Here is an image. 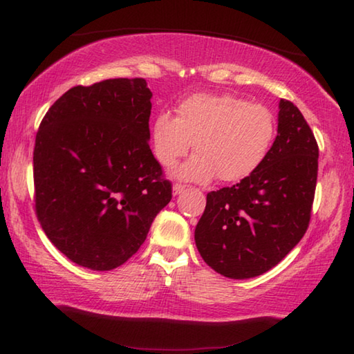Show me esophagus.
<instances>
[{
    "label": "esophagus",
    "mask_w": 354,
    "mask_h": 354,
    "mask_svg": "<svg viewBox=\"0 0 354 354\" xmlns=\"http://www.w3.org/2000/svg\"><path fill=\"white\" fill-rule=\"evenodd\" d=\"M185 187H187V185H185V184L175 183V184H173V195H179V194H181V192L185 190Z\"/></svg>",
    "instance_id": "obj_1"
}]
</instances>
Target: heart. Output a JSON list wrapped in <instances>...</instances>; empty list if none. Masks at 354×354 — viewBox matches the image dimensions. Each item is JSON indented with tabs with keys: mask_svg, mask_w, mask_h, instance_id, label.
<instances>
[{
	"mask_svg": "<svg viewBox=\"0 0 354 354\" xmlns=\"http://www.w3.org/2000/svg\"><path fill=\"white\" fill-rule=\"evenodd\" d=\"M277 137V117L267 106L234 95L196 93L178 107V117L160 112L153 122V147L158 160L175 165L195 154L176 170L194 183L217 175L221 183H237L259 169Z\"/></svg>",
	"mask_w": 354,
	"mask_h": 354,
	"instance_id": "obj_1",
	"label": "heart"
}]
</instances>
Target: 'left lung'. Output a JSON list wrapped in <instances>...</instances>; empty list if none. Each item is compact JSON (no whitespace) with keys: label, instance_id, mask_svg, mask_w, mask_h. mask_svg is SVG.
I'll return each mask as SVG.
<instances>
[{"label":"left lung","instance_id":"left-lung-1","mask_svg":"<svg viewBox=\"0 0 354 354\" xmlns=\"http://www.w3.org/2000/svg\"><path fill=\"white\" fill-rule=\"evenodd\" d=\"M319 145L303 113L279 101L278 136L253 175L207 194L195 242L209 267L231 279L266 273L306 232L313 212Z\"/></svg>","mask_w":354,"mask_h":354}]
</instances>
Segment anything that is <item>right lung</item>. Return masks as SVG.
<instances>
[{
  "mask_svg": "<svg viewBox=\"0 0 354 354\" xmlns=\"http://www.w3.org/2000/svg\"><path fill=\"white\" fill-rule=\"evenodd\" d=\"M151 97L143 77L106 80L71 87L41 120L32 158L35 215L77 266H122L171 200V183L148 143Z\"/></svg>",
  "mask_w": 354,
  "mask_h": 354,
  "instance_id": "obj_1",
  "label": "right lung"
}]
</instances>
